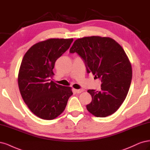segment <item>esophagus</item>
I'll list each match as a JSON object with an SVG mask.
<instances>
[{
	"instance_id": "obj_1",
	"label": "esophagus",
	"mask_w": 150,
	"mask_h": 150,
	"mask_svg": "<svg viewBox=\"0 0 150 150\" xmlns=\"http://www.w3.org/2000/svg\"><path fill=\"white\" fill-rule=\"evenodd\" d=\"M75 92H76V93H81V92H83V89L75 90Z\"/></svg>"
}]
</instances>
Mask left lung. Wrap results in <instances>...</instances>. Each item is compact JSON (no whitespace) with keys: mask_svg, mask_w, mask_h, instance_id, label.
<instances>
[{"mask_svg":"<svg viewBox=\"0 0 150 150\" xmlns=\"http://www.w3.org/2000/svg\"><path fill=\"white\" fill-rule=\"evenodd\" d=\"M84 61L87 73L101 80V90H88L92 100L86 105L96 117L112 115L127 97L132 79V69L126 53L110 37H85L76 39L70 49Z\"/></svg>","mask_w":150,"mask_h":150,"instance_id":"1","label":"left lung"}]
</instances>
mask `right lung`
<instances>
[{
    "label": "right lung",
    "instance_id": "add662e5",
    "mask_svg": "<svg viewBox=\"0 0 150 150\" xmlns=\"http://www.w3.org/2000/svg\"><path fill=\"white\" fill-rule=\"evenodd\" d=\"M73 38H49L32 46L24 55L18 85L24 102L37 117L50 120L64 111L71 88L55 83V63L69 49Z\"/></svg>",
    "mask_w": 150,
    "mask_h": 150
}]
</instances>
